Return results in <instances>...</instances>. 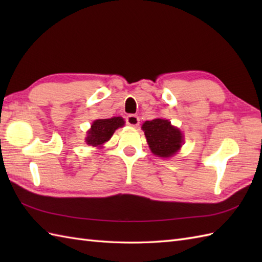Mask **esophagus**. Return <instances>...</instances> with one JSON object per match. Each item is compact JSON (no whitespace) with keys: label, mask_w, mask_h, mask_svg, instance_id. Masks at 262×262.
<instances>
[{"label":"esophagus","mask_w":262,"mask_h":262,"mask_svg":"<svg viewBox=\"0 0 262 262\" xmlns=\"http://www.w3.org/2000/svg\"><path fill=\"white\" fill-rule=\"evenodd\" d=\"M126 122H127V125L136 127L140 125V117L136 115H128L126 117Z\"/></svg>","instance_id":"1"}]
</instances>
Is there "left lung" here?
I'll list each match as a JSON object with an SVG mask.
<instances>
[{
	"mask_svg": "<svg viewBox=\"0 0 262 262\" xmlns=\"http://www.w3.org/2000/svg\"><path fill=\"white\" fill-rule=\"evenodd\" d=\"M152 153L158 157L170 158L182 145V134L166 119L145 121L142 126Z\"/></svg>",
	"mask_w": 262,
	"mask_h": 262,
	"instance_id": "obj_1",
	"label": "left lung"
}]
</instances>
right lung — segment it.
I'll return each mask as SVG.
<instances>
[{"mask_svg":"<svg viewBox=\"0 0 262 262\" xmlns=\"http://www.w3.org/2000/svg\"><path fill=\"white\" fill-rule=\"evenodd\" d=\"M125 121L121 117H114L110 119H98L92 124L85 138L86 144L91 146H100L109 141L117 128L124 126Z\"/></svg>","mask_w":262,"mask_h":262,"instance_id":"add662e5","label":"right lung"}]
</instances>
